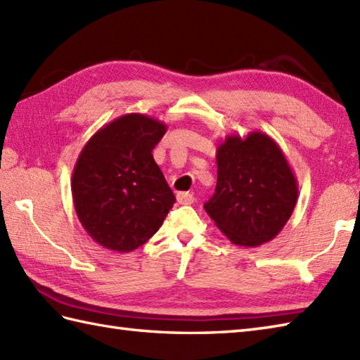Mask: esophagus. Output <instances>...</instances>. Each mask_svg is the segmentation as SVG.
Wrapping results in <instances>:
<instances>
[{
  "label": "esophagus",
  "instance_id": "1",
  "mask_svg": "<svg viewBox=\"0 0 360 360\" xmlns=\"http://www.w3.org/2000/svg\"><path fill=\"white\" fill-rule=\"evenodd\" d=\"M176 200H178L179 204H192L195 201V196L190 192H181L176 195Z\"/></svg>",
  "mask_w": 360,
  "mask_h": 360
}]
</instances>
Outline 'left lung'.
Masks as SVG:
<instances>
[{"label": "left lung", "mask_w": 360, "mask_h": 360, "mask_svg": "<svg viewBox=\"0 0 360 360\" xmlns=\"http://www.w3.org/2000/svg\"><path fill=\"white\" fill-rule=\"evenodd\" d=\"M215 195L204 204L217 227L238 246L274 240L295 207L298 184L272 137L252 131L227 136L217 150Z\"/></svg>", "instance_id": "8db88e82"}]
</instances>
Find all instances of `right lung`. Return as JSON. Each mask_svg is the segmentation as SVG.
<instances>
[{
    "label": "right lung",
    "mask_w": 360,
    "mask_h": 360,
    "mask_svg": "<svg viewBox=\"0 0 360 360\" xmlns=\"http://www.w3.org/2000/svg\"><path fill=\"white\" fill-rule=\"evenodd\" d=\"M167 125L139 112L98 129L75 162L71 181L79 221L101 246L131 252L162 226L174 204L151 151Z\"/></svg>",
    "instance_id": "add662e5"
}]
</instances>
